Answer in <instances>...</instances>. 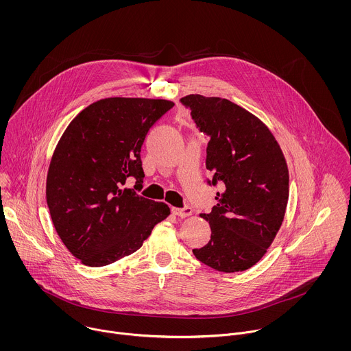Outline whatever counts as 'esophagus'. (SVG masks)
Returning a JSON list of instances; mask_svg holds the SVG:
<instances>
[{
    "instance_id": "esophagus-1",
    "label": "esophagus",
    "mask_w": 351,
    "mask_h": 351,
    "mask_svg": "<svg viewBox=\"0 0 351 351\" xmlns=\"http://www.w3.org/2000/svg\"><path fill=\"white\" fill-rule=\"evenodd\" d=\"M173 215H177L180 217H186L192 215V208L191 206H182V208H171Z\"/></svg>"
}]
</instances>
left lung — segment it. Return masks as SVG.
I'll use <instances>...</instances> for the list:
<instances>
[{"label":"left lung","instance_id":"left-lung-1","mask_svg":"<svg viewBox=\"0 0 351 351\" xmlns=\"http://www.w3.org/2000/svg\"><path fill=\"white\" fill-rule=\"evenodd\" d=\"M196 128L209 136L205 166L220 185L210 213V241L195 256L206 266L243 271L254 266L276 238L289 197V173L269 128L242 106L219 97L181 99Z\"/></svg>","mask_w":351,"mask_h":351}]
</instances>
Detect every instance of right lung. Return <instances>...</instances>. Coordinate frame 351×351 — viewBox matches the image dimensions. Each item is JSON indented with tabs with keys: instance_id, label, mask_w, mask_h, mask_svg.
Wrapping results in <instances>:
<instances>
[{
	"instance_id": "add662e5",
	"label": "right lung",
	"mask_w": 351,
	"mask_h": 351,
	"mask_svg": "<svg viewBox=\"0 0 351 351\" xmlns=\"http://www.w3.org/2000/svg\"><path fill=\"white\" fill-rule=\"evenodd\" d=\"M174 102L104 99L69 124L51 159L47 205L53 227L84 265H109L141 249L170 213L165 202L139 196L141 150L152 125ZM128 178L134 190H123ZM139 192V191H138Z\"/></svg>"
}]
</instances>
